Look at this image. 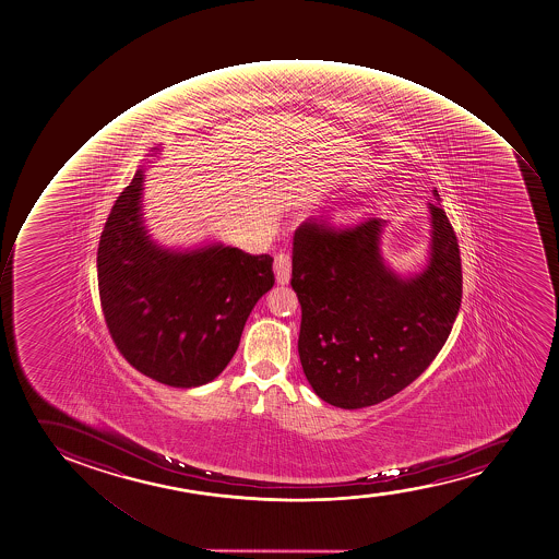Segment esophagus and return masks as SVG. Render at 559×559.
I'll return each mask as SVG.
<instances>
[{
    "instance_id": "esophagus-1",
    "label": "esophagus",
    "mask_w": 559,
    "mask_h": 559,
    "mask_svg": "<svg viewBox=\"0 0 559 559\" xmlns=\"http://www.w3.org/2000/svg\"><path fill=\"white\" fill-rule=\"evenodd\" d=\"M273 267H275L276 283L288 284L289 276H292V260H289L288 254L278 252L275 262H273Z\"/></svg>"
}]
</instances>
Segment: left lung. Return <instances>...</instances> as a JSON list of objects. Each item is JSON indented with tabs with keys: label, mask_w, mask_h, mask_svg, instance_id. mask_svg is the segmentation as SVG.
<instances>
[{
	"label": "left lung",
	"mask_w": 559,
	"mask_h": 559,
	"mask_svg": "<svg viewBox=\"0 0 559 559\" xmlns=\"http://www.w3.org/2000/svg\"><path fill=\"white\" fill-rule=\"evenodd\" d=\"M433 194L429 264L411 278L384 264L381 217L342 228L307 219L295 230L299 358L310 386L334 407H370L402 392L452 333L463 297L461 254Z\"/></svg>",
	"instance_id": "left-lung-1"
}]
</instances>
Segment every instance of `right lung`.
Returning a JSON list of instances; mask_svg holds the SVG:
<instances>
[{
	"mask_svg": "<svg viewBox=\"0 0 559 559\" xmlns=\"http://www.w3.org/2000/svg\"><path fill=\"white\" fill-rule=\"evenodd\" d=\"M143 182L141 167L100 236L102 312L135 370L176 389L201 386L225 370L252 308L273 288V258L225 245L186 252L157 247L143 225Z\"/></svg>",
	"mask_w": 559,
	"mask_h": 559,
	"instance_id": "1",
	"label": "right lung"
}]
</instances>
